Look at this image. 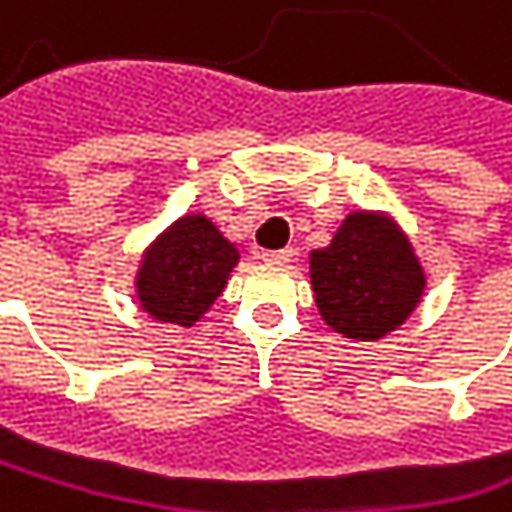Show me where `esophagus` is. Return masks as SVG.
I'll return each instance as SVG.
<instances>
[{
    "instance_id": "34e87169",
    "label": "esophagus",
    "mask_w": 512,
    "mask_h": 512,
    "mask_svg": "<svg viewBox=\"0 0 512 512\" xmlns=\"http://www.w3.org/2000/svg\"><path fill=\"white\" fill-rule=\"evenodd\" d=\"M292 256H295L292 247H286V250H262L259 253V259L268 262V265H286V262H292Z\"/></svg>"
}]
</instances>
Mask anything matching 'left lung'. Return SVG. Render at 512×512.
Returning a JSON list of instances; mask_svg holds the SVG:
<instances>
[{"label":"left lung","instance_id":"1","mask_svg":"<svg viewBox=\"0 0 512 512\" xmlns=\"http://www.w3.org/2000/svg\"><path fill=\"white\" fill-rule=\"evenodd\" d=\"M310 286L319 316L350 341H380L416 310L425 268L383 211H353L329 247L310 253Z\"/></svg>","mask_w":512,"mask_h":512}]
</instances>
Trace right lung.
<instances>
[{
	"label": "right lung",
	"mask_w": 512,
	"mask_h": 512,
	"mask_svg": "<svg viewBox=\"0 0 512 512\" xmlns=\"http://www.w3.org/2000/svg\"><path fill=\"white\" fill-rule=\"evenodd\" d=\"M238 259V247L205 214H183L141 253L138 307L156 323L193 329L223 295Z\"/></svg>",
	"instance_id": "right-lung-1"
}]
</instances>
